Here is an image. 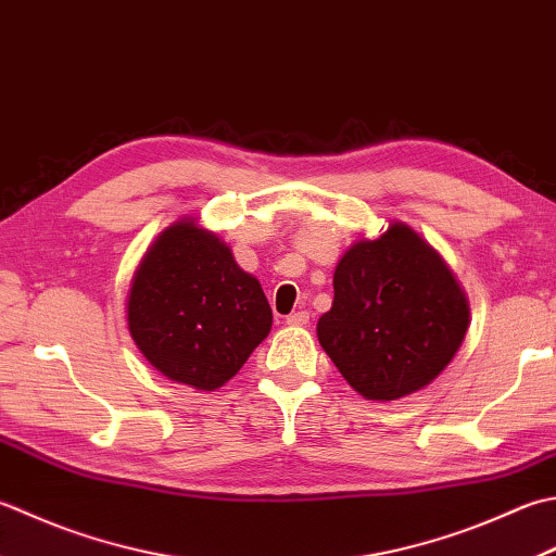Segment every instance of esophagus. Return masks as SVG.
Returning <instances> with one entry per match:
<instances>
[{
	"mask_svg": "<svg viewBox=\"0 0 556 556\" xmlns=\"http://www.w3.org/2000/svg\"><path fill=\"white\" fill-rule=\"evenodd\" d=\"M308 320H311L308 311H299V313L287 315V325H291V328H301V325H308Z\"/></svg>",
	"mask_w": 556,
	"mask_h": 556,
	"instance_id": "1",
	"label": "esophagus"
}]
</instances>
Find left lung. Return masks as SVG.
<instances>
[{"label":"left lung","instance_id":"8db88e82","mask_svg":"<svg viewBox=\"0 0 556 556\" xmlns=\"http://www.w3.org/2000/svg\"><path fill=\"white\" fill-rule=\"evenodd\" d=\"M318 340L358 395L397 400L427 388L465 340L467 296L443 257L407 224L356 241L334 267Z\"/></svg>","mask_w":556,"mask_h":556}]
</instances>
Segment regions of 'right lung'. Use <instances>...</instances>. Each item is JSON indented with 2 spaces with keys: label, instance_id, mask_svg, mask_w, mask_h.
Returning a JSON list of instances; mask_svg holds the SVG:
<instances>
[{
  "label": "right lung",
  "instance_id": "right-lung-1",
  "mask_svg": "<svg viewBox=\"0 0 556 556\" xmlns=\"http://www.w3.org/2000/svg\"><path fill=\"white\" fill-rule=\"evenodd\" d=\"M127 325L166 378L198 390L231 380L271 330L260 281L231 248L192 219L161 231L135 271Z\"/></svg>",
  "mask_w": 556,
  "mask_h": 556
}]
</instances>
